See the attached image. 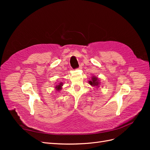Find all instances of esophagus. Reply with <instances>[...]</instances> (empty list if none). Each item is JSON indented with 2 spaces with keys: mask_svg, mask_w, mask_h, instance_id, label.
Here are the masks:
<instances>
[{
  "mask_svg": "<svg viewBox=\"0 0 150 150\" xmlns=\"http://www.w3.org/2000/svg\"><path fill=\"white\" fill-rule=\"evenodd\" d=\"M82 69V67H81V66H79V67L77 68V69Z\"/></svg>",
  "mask_w": 150,
  "mask_h": 150,
  "instance_id": "34e87169",
  "label": "esophagus"
}]
</instances>
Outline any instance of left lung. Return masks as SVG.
Here are the masks:
<instances>
[{"label": "left lung", "instance_id": "1", "mask_svg": "<svg viewBox=\"0 0 150 150\" xmlns=\"http://www.w3.org/2000/svg\"><path fill=\"white\" fill-rule=\"evenodd\" d=\"M89 84H91L93 86H97V87H99V84H100L99 79L95 76L93 77L91 80L89 81Z\"/></svg>", "mask_w": 150, "mask_h": 150}]
</instances>
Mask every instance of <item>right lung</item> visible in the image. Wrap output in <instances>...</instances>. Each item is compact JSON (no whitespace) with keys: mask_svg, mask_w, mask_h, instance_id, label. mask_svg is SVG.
Segmentation results:
<instances>
[{"mask_svg":"<svg viewBox=\"0 0 150 150\" xmlns=\"http://www.w3.org/2000/svg\"><path fill=\"white\" fill-rule=\"evenodd\" d=\"M62 86V83H61L59 84V85H57V86H56V89H57V90H60V89H61Z\"/></svg>","mask_w":150,"mask_h":150,"instance_id":"add662e5","label":"right lung"}]
</instances>
